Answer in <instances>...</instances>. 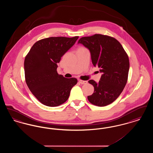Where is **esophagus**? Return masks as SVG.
<instances>
[{
	"instance_id": "1",
	"label": "esophagus",
	"mask_w": 153,
	"mask_h": 153,
	"mask_svg": "<svg viewBox=\"0 0 153 153\" xmlns=\"http://www.w3.org/2000/svg\"><path fill=\"white\" fill-rule=\"evenodd\" d=\"M79 82L81 84H86L88 83L87 81H84V80H79Z\"/></svg>"
}]
</instances>
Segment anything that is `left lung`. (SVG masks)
<instances>
[{"instance_id":"8db88e82","label":"left lung","mask_w":153,"mask_h":153,"mask_svg":"<svg viewBox=\"0 0 153 153\" xmlns=\"http://www.w3.org/2000/svg\"><path fill=\"white\" fill-rule=\"evenodd\" d=\"M78 44L88 48L94 66H98L102 75L99 82H88L94 87V92L88 96L92 104L104 107L114 102L127 82L130 68L127 54L120 43L112 36L95 34L81 38Z\"/></svg>"}]
</instances>
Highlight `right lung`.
I'll return each mask as SVG.
<instances>
[{
  "instance_id": "right-lung-1",
  "label": "right lung",
  "mask_w": 153,
  "mask_h": 153,
  "mask_svg": "<svg viewBox=\"0 0 153 153\" xmlns=\"http://www.w3.org/2000/svg\"><path fill=\"white\" fill-rule=\"evenodd\" d=\"M79 38L49 37L33 45L24 62L25 80L31 93L42 104L58 106L68 100L77 82L76 78L66 79L57 71L62 56Z\"/></svg>"
}]
</instances>
